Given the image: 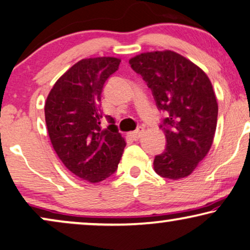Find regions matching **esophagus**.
Wrapping results in <instances>:
<instances>
[{"mask_svg":"<svg viewBox=\"0 0 250 250\" xmlns=\"http://www.w3.org/2000/svg\"><path fill=\"white\" fill-rule=\"evenodd\" d=\"M144 131H145V130H144V128L143 126H139L138 129L137 130H135V131H131L129 133V136L131 137V138L133 139V140H137V139H139L140 137H142V135L144 133Z\"/></svg>","mask_w":250,"mask_h":250,"instance_id":"1","label":"esophagus"}]
</instances>
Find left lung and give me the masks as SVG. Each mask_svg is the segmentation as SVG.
<instances>
[{
  "mask_svg": "<svg viewBox=\"0 0 250 250\" xmlns=\"http://www.w3.org/2000/svg\"><path fill=\"white\" fill-rule=\"evenodd\" d=\"M153 91L167 137L164 152L154 159V170L171 180L194 172L212 147L217 124V101L205 72L177 52L153 51L129 60Z\"/></svg>",
  "mask_w": 250,
  "mask_h": 250,
  "instance_id": "8db88e82",
  "label": "left lung"
}]
</instances>
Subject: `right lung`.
<instances>
[{"label":"right lung","mask_w":250,"mask_h":250,"mask_svg":"<svg viewBox=\"0 0 250 250\" xmlns=\"http://www.w3.org/2000/svg\"><path fill=\"white\" fill-rule=\"evenodd\" d=\"M120 62L113 56L80 60L56 80L45 102L53 149L71 173L90 184L114 173L125 147L117 125L101 126L102 90Z\"/></svg>","instance_id":"1"}]
</instances>
